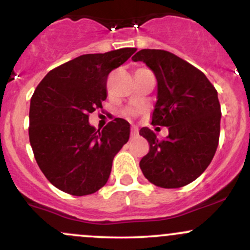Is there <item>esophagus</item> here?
<instances>
[{
  "instance_id": "esophagus-1",
  "label": "esophagus",
  "mask_w": 250,
  "mask_h": 250,
  "mask_svg": "<svg viewBox=\"0 0 250 250\" xmlns=\"http://www.w3.org/2000/svg\"><path fill=\"white\" fill-rule=\"evenodd\" d=\"M137 135H139V129H137L136 127L131 128V130H130V136H131V137H136Z\"/></svg>"
}]
</instances>
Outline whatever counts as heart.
Masks as SVG:
<instances>
[{"instance_id":"obj_1","label":"heart","mask_w":250,"mask_h":250,"mask_svg":"<svg viewBox=\"0 0 250 250\" xmlns=\"http://www.w3.org/2000/svg\"><path fill=\"white\" fill-rule=\"evenodd\" d=\"M143 70H148V69H145V68H140V69H137L136 71H143ZM136 71H135V73H136ZM125 113H127V115H129V116H134V115H136V114H137V110H136V109H134V108H128L127 110H125Z\"/></svg>"}]
</instances>
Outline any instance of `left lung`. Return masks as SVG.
<instances>
[{
  "label": "left lung",
  "instance_id": "obj_1",
  "mask_svg": "<svg viewBox=\"0 0 250 250\" xmlns=\"http://www.w3.org/2000/svg\"><path fill=\"white\" fill-rule=\"evenodd\" d=\"M131 60L145 62L154 71L157 101L151 125L169 130L162 140L147 127L140 130L149 142L140 168L157 187L187 186L207 169L219 146L221 107L216 89L202 71L169 51L142 49Z\"/></svg>",
  "mask_w": 250,
  "mask_h": 250
}]
</instances>
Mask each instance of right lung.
<instances>
[{
	"label": "right lung",
	"instance_id": "right-lung-1",
	"mask_svg": "<svg viewBox=\"0 0 250 250\" xmlns=\"http://www.w3.org/2000/svg\"><path fill=\"white\" fill-rule=\"evenodd\" d=\"M136 48L85 54L54 68L30 100L29 141L40 169L57 189L75 196L107 183L114 156L128 142L130 125L114 119L102 130L89 114L102 108L107 80Z\"/></svg>",
	"mask_w": 250,
	"mask_h": 250
}]
</instances>
